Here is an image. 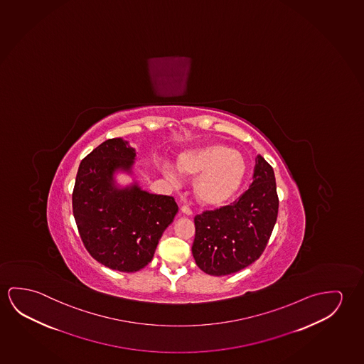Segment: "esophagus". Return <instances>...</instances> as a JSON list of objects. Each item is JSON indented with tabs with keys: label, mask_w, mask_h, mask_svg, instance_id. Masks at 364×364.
Here are the masks:
<instances>
[{
	"label": "esophagus",
	"mask_w": 364,
	"mask_h": 364,
	"mask_svg": "<svg viewBox=\"0 0 364 364\" xmlns=\"http://www.w3.org/2000/svg\"><path fill=\"white\" fill-rule=\"evenodd\" d=\"M180 210H181V213H184V214H186V215H191V213H193L191 212V208L188 207V205H183Z\"/></svg>",
	"instance_id": "obj_1"
}]
</instances>
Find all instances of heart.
<instances>
[{
    "label": "heart",
    "mask_w": 364,
    "mask_h": 364,
    "mask_svg": "<svg viewBox=\"0 0 364 364\" xmlns=\"http://www.w3.org/2000/svg\"><path fill=\"white\" fill-rule=\"evenodd\" d=\"M178 168L188 176H196L193 191L204 207L220 208L230 204L246 181L248 165L241 152L220 142H208L181 152ZM165 175L178 183L176 173L166 168Z\"/></svg>",
    "instance_id": "1"
}]
</instances>
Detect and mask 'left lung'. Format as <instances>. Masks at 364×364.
Returning <instances> with one entry per match:
<instances>
[{"mask_svg":"<svg viewBox=\"0 0 364 364\" xmlns=\"http://www.w3.org/2000/svg\"><path fill=\"white\" fill-rule=\"evenodd\" d=\"M277 213L274 168L258 155L251 186L238 200L194 218L191 252L198 267L212 276H225L250 266L267 246Z\"/></svg>","mask_w":364,"mask_h":364,"instance_id":"obj_1","label":"left lung"}]
</instances>
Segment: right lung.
Listing matches in <instances>:
<instances>
[{
  "label": "right lung",
  "instance_id": "1",
  "mask_svg": "<svg viewBox=\"0 0 364 364\" xmlns=\"http://www.w3.org/2000/svg\"><path fill=\"white\" fill-rule=\"evenodd\" d=\"M134 159L127 141H105L80 162L72 196L84 247L95 261L121 272L151 262L179 209L173 196L150 194L137 183L118 186L114 173H132Z\"/></svg>",
  "mask_w": 364,
  "mask_h": 364
}]
</instances>
